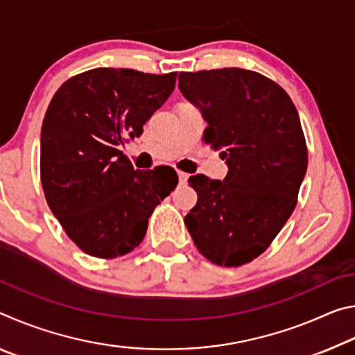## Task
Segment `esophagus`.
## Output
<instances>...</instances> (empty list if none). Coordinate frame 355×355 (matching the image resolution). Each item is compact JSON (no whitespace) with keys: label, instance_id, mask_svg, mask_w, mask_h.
Returning a JSON list of instances; mask_svg holds the SVG:
<instances>
[{"label":"esophagus","instance_id":"1","mask_svg":"<svg viewBox=\"0 0 355 355\" xmlns=\"http://www.w3.org/2000/svg\"><path fill=\"white\" fill-rule=\"evenodd\" d=\"M188 173H184V172H178V183L180 184H186V182H188Z\"/></svg>","mask_w":355,"mask_h":355}]
</instances>
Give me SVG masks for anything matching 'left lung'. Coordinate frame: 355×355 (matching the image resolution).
I'll list each match as a JSON object with an SVG mask.
<instances>
[{"label": "left lung", "instance_id": "left-lung-1", "mask_svg": "<svg viewBox=\"0 0 355 355\" xmlns=\"http://www.w3.org/2000/svg\"><path fill=\"white\" fill-rule=\"evenodd\" d=\"M178 89L228 167L224 180L189 177L199 199L184 224L209 261L241 266L268 249L296 207L309 163L299 114L279 84L244 69L182 71Z\"/></svg>", "mask_w": 355, "mask_h": 355}]
</instances>
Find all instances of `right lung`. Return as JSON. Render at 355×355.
<instances>
[{"mask_svg":"<svg viewBox=\"0 0 355 355\" xmlns=\"http://www.w3.org/2000/svg\"><path fill=\"white\" fill-rule=\"evenodd\" d=\"M177 73L94 69L58 89L40 133V177L59 224L83 252L128 254L153 208L175 189L172 171H136L120 147L139 137L164 105Z\"/></svg>","mask_w":355,"mask_h":355,"instance_id":"obj_1","label":"right lung"}]
</instances>
